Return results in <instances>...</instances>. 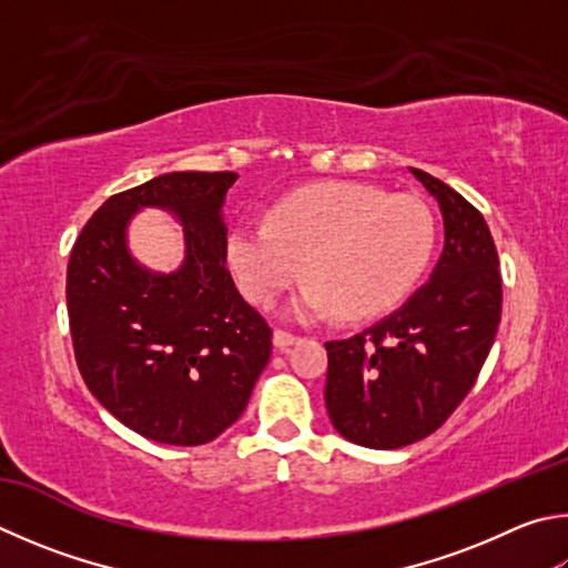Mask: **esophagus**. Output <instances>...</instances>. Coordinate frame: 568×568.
I'll return each mask as SVG.
<instances>
[{"label": "esophagus", "instance_id": "esophagus-1", "mask_svg": "<svg viewBox=\"0 0 568 568\" xmlns=\"http://www.w3.org/2000/svg\"><path fill=\"white\" fill-rule=\"evenodd\" d=\"M297 335H291V333H285V329H275L273 333V345L277 347V349H287V347H293L295 343H297Z\"/></svg>", "mask_w": 568, "mask_h": 568}]
</instances>
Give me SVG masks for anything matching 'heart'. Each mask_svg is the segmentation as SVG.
Returning <instances> with one entry per match:
<instances>
[{
	"label": "heart",
	"instance_id": "1",
	"mask_svg": "<svg viewBox=\"0 0 568 568\" xmlns=\"http://www.w3.org/2000/svg\"><path fill=\"white\" fill-rule=\"evenodd\" d=\"M435 248L425 203L357 181H325L287 193L267 221H241L225 255L241 291L271 305L303 267L307 285L287 313L297 320L383 315L415 291Z\"/></svg>",
	"mask_w": 568,
	"mask_h": 568
}]
</instances>
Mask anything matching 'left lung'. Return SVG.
<instances>
[{
    "instance_id": "1",
    "label": "left lung",
    "mask_w": 568,
    "mask_h": 568,
    "mask_svg": "<svg viewBox=\"0 0 568 568\" xmlns=\"http://www.w3.org/2000/svg\"><path fill=\"white\" fill-rule=\"evenodd\" d=\"M409 171L445 221L435 271L392 315L325 343L329 422L369 449L407 447L445 425L477 383L501 320L499 255L484 215L447 183Z\"/></svg>"
}]
</instances>
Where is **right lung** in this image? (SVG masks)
Listing matches in <instances>:
<instances>
[{
    "instance_id": "obj_1",
    "label": "right lung",
    "mask_w": 568,
    "mask_h": 568,
    "mask_svg": "<svg viewBox=\"0 0 568 568\" xmlns=\"http://www.w3.org/2000/svg\"><path fill=\"white\" fill-rule=\"evenodd\" d=\"M233 171H176L111 195L67 267L79 373L121 425L161 445H205L248 405L271 359V327L225 267V193ZM163 207L184 225L179 272L153 274L125 245L130 215Z\"/></svg>"
}]
</instances>
